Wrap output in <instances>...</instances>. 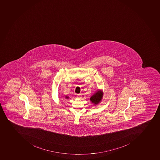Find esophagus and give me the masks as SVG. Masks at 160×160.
<instances>
[{
	"instance_id": "34e87169",
	"label": "esophagus",
	"mask_w": 160,
	"mask_h": 160,
	"mask_svg": "<svg viewBox=\"0 0 160 160\" xmlns=\"http://www.w3.org/2000/svg\"><path fill=\"white\" fill-rule=\"evenodd\" d=\"M81 94H78V98H81Z\"/></svg>"
}]
</instances>
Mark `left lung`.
<instances>
[{
    "label": "left lung",
    "instance_id": "left-lung-1",
    "mask_svg": "<svg viewBox=\"0 0 160 160\" xmlns=\"http://www.w3.org/2000/svg\"><path fill=\"white\" fill-rule=\"evenodd\" d=\"M103 97V92L101 90H98L96 93L93 94L90 98V101L95 105L98 104Z\"/></svg>",
    "mask_w": 160,
    "mask_h": 160
}]
</instances>
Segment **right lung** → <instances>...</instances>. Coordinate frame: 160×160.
Here are the masks:
<instances>
[{"mask_svg": "<svg viewBox=\"0 0 160 160\" xmlns=\"http://www.w3.org/2000/svg\"><path fill=\"white\" fill-rule=\"evenodd\" d=\"M65 98H66V99H68V98L69 97H67V96H66V97H65Z\"/></svg>", "mask_w": 160, "mask_h": 160, "instance_id": "obj_1", "label": "right lung"}]
</instances>
